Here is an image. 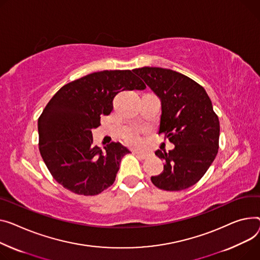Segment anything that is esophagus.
Returning <instances> with one entry per match:
<instances>
[{"label": "esophagus", "instance_id": "esophagus-1", "mask_svg": "<svg viewBox=\"0 0 260 260\" xmlns=\"http://www.w3.org/2000/svg\"><path fill=\"white\" fill-rule=\"evenodd\" d=\"M135 154L137 155V157H139V158H141V159H147V157H148V154L147 153H144V152H140V151H136L135 152Z\"/></svg>", "mask_w": 260, "mask_h": 260}]
</instances>
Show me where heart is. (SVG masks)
Listing matches in <instances>:
<instances>
[{"label":"heart","instance_id":"1","mask_svg":"<svg viewBox=\"0 0 260 260\" xmlns=\"http://www.w3.org/2000/svg\"><path fill=\"white\" fill-rule=\"evenodd\" d=\"M126 142L131 145H134V146H137L140 144V138L139 136H138V134L136 132H132L129 133L127 136H126Z\"/></svg>","mask_w":260,"mask_h":260}]
</instances>
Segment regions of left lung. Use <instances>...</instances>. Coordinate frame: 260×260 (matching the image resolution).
<instances>
[{
	"label": "left lung",
	"mask_w": 260,
	"mask_h": 260,
	"mask_svg": "<svg viewBox=\"0 0 260 260\" xmlns=\"http://www.w3.org/2000/svg\"><path fill=\"white\" fill-rule=\"evenodd\" d=\"M133 72L161 100L159 134L175 145L155 155L165 161L162 174L151 177L154 186L180 191L198 183L218 151L219 120L205 89L170 69L143 67Z\"/></svg>",
	"instance_id": "obj_1"
}]
</instances>
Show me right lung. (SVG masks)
Instances as JSON below:
<instances>
[{
	"label": "right lung",
	"mask_w": 260,
	"mask_h": 260,
	"mask_svg": "<svg viewBox=\"0 0 260 260\" xmlns=\"http://www.w3.org/2000/svg\"><path fill=\"white\" fill-rule=\"evenodd\" d=\"M145 88L129 70H106L64 84L51 98L39 118V148L57 183L81 196L113 185L121 159L131 151L119 142L101 149L93 144L92 129L101 115L111 114L119 92Z\"/></svg>",
	"instance_id": "add662e5"
}]
</instances>
